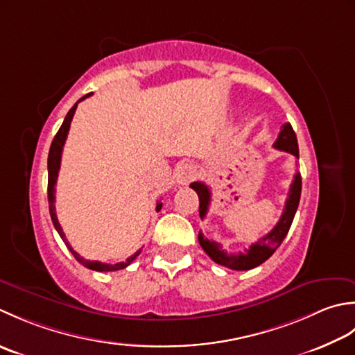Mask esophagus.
I'll return each mask as SVG.
<instances>
[{"label": "esophagus", "mask_w": 355, "mask_h": 355, "mask_svg": "<svg viewBox=\"0 0 355 355\" xmlns=\"http://www.w3.org/2000/svg\"><path fill=\"white\" fill-rule=\"evenodd\" d=\"M198 176V170L193 164H180L176 170V182L179 185H188Z\"/></svg>", "instance_id": "34e87169"}]
</instances>
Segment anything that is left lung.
I'll use <instances>...</instances> for the list:
<instances>
[{
  "label": "left lung",
  "instance_id": "obj_1",
  "mask_svg": "<svg viewBox=\"0 0 355 355\" xmlns=\"http://www.w3.org/2000/svg\"><path fill=\"white\" fill-rule=\"evenodd\" d=\"M272 147L282 151H286V153H291L293 156L299 159L297 137H295L291 124L282 125L277 141L274 142ZM190 187L198 193L199 214L200 218L204 219L208 211L209 202H211V191H209V188L204 182H193L190 184ZM300 193H302V178L299 173H295L293 184L289 187L284 213H282L276 227H274L268 234L260 237L256 243H252L251 247L248 250H245L243 252H233V254H228L225 250H222L220 243L214 241H208V239L204 237L202 233H199L198 236L200 247L204 248V251L214 260L216 263L227 266L230 270L247 271V270L256 268V266H259L260 263H263L266 259H270L274 254V251L280 247V243L284 242V239L289 231V227H291L293 223L295 211H297Z\"/></svg>",
  "mask_w": 355,
  "mask_h": 355
}]
</instances>
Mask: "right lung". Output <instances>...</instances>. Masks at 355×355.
Listing matches in <instances>:
<instances>
[{
    "label": "right lung",
    "mask_w": 355,
    "mask_h": 355,
    "mask_svg": "<svg viewBox=\"0 0 355 355\" xmlns=\"http://www.w3.org/2000/svg\"><path fill=\"white\" fill-rule=\"evenodd\" d=\"M92 95V93H89V95L83 96L81 99L78 101V103L70 108L67 116L64 118V122L62 125L60 127V130H58V133L55 135L53 141H52V146H50V151H49V159H47V168H49V184H47V194H49V209H50V218H52V222L53 225L58 231V234L61 236V239L64 241V243L67 245V248L70 250L71 254L75 256V259L78 260L79 263L84 265L85 268H90L93 271H118V270H124L127 268V266L133 262V260L136 259V256H139V251H136L133 256H130L125 262H119V263H114V265H110V263H103V262H98V260H85L84 257H81L78 254V252L70 247V243L67 242L66 239V234H64V231L60 225V222H58V218H56V213H55V185H56V179H58V171H60V167H61V155H62V148H64V142H66L67 139V133L70 130V122L71 119H73V114H75V110L78 104L81 103V101H84L85 98H89ZM162 208V202H157L156 204V211H159V209Z\"/></svg>",
    "instance_id": "right-lung-1"
}]
</instances>
